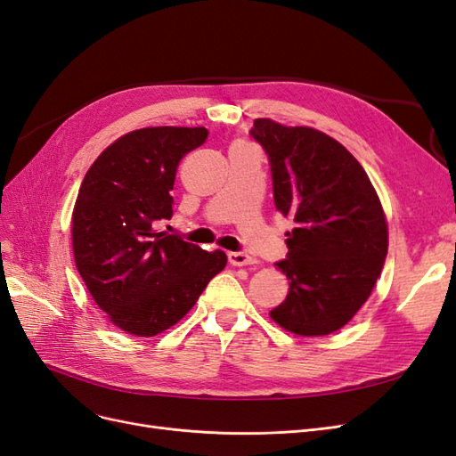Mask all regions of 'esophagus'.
I'll return each mask as SVG.
<instances>
[{
	"label": "esophagus",
	"mask_w": 456,
	"mask_h": 456,
	"mask_svg": "<svg viewBox=\"0 0 456 456\" xmlns=\"http://www.w3.org/2000/svg\"><path fill=\"white\" fill-rule=\"evenodd\" d=\"M229 263L234 267H244V265H252V263H256L254 257H249L248 254L244 252H229Z\"/></svg>",
	"instance_id": "34e87169"
}]
</instances>
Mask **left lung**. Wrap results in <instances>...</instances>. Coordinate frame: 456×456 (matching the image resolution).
I'll list each match as a JSON object with an SVG mask.
<instances>
[{"label":"left lung","instance_id":"1","mask_svg":"<svg viewBox=\"0 0 456 456\" xmlns=\"http://www.w3.org/2000/svg\"><path fill=\"white\" fill-rule=\"evenodd\" d=\"M269 155L274 207L293 219L289 281L271 318L286 331L322 337L341 330L371 296L388 252L383 204L345 145L311 126L256 119L249 132Z\"/></svg>","mask_w":456,"mask_h":456}]
</instances>
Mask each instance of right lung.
Returning <instances> with one entry per match:
<instances>
[{"instance_id":"1","label":"right lung","mask_w":456,"mask_h":456,"mask_svg":"<svg viewBox=\"0 0 456 456\" xmlns=\"http://www.w3.org/2000/svg\"><path fill=\"white\" fill-rule=\"evenodd\" d=\"M208 138L204 126H148L117 138L86 170L71 214L76 267L113 326L136 337L163 333L193 308L227 265L159 231L172 217L180 160Z\"/></svg>"}]
</instances>
